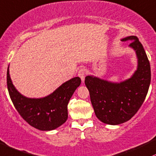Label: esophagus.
I'll use <instances>...</instances> for the list:
<instances>
[{"label": "esophagus", "mask_w": 156, "mask_h": 156, "mask_svg": "<svg viewBox=\"0 0 156 156\" xmlns=\"http://www.w3.org/2000/svg\"><path fill=\"white\" fill-rule=\"evenodd\" d=\"M78 76L79 77H80L81 80L83 82H84L85 80V71L84 68H80L78 71Z\"/></svg>", "instance_id": "1"}]
</instances>
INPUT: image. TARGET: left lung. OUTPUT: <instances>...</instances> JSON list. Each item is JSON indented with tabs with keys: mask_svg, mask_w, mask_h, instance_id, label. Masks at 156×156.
I'll return each instance as SVG.
<instances>
[{
	"mask_svg": "<svg viewBox=\"0 0 156 156\" xmlns=\"http://www.w3.org/2000/svg\"><path fill=\"white\" fill-rule=\"evenodd\" d=\"M121 41H131L129 46L138 58V68L131 77L120 83L94 76H87L85 80L97 118L109 125L128 121L137 113L144 101L151 80L150 62L138 37L130 36Z\"/></svg>",
	"mask_w": 156,
	"mask_h": 156,
	"instance_id": "1",
	"label": "left lung"
}]
</instances>
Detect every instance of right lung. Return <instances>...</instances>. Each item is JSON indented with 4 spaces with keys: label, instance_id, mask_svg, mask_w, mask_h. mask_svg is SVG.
<instances>
[{
    "label": "right lung",
    "instance_id": "1",
    "mask_svg": "<svg viewBox=\"0 0 156 156\" xmlns=\"http://www.w3.org/2000/svg\"><path fill=\"white\" fill-rule=\"evenodd\" d=\"M6 81L11 100L20 115L32 126L42 131L55 129L66 121L68 102L81 83L78 76L72 78L48 96L29 98L20 94L15 88L9 76V67Z\"/></svg>",
    "mask_w": 156,
    "mask_h": 156
}]
</instances>
